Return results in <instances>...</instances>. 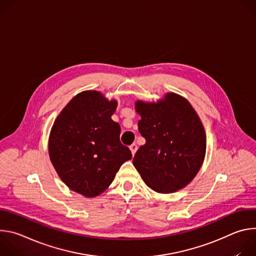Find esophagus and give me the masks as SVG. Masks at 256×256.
Here are the masks:
<instances>
[{
	"instance_id": "obj_1",
	"label": "esophagus",
	"mask_w": 256,
	"mask_h": 256,
	"mask_svg": "<svg viewBox=\"0 0 256 256\" xmlns=\"http://www.w3.org/2000/svg\"><path fill=\"white\" fill-rule=\"evenodd\" d=\"M130 152H132V156L136 154V150H138V146L136 144H132L130 146Z\"/></svg>"
}]
</instances>
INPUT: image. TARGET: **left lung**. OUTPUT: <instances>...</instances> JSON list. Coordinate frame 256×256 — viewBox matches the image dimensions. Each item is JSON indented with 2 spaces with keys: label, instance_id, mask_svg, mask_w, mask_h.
Listing matches in <instances>:
<instances>
[{
  "label": "left lung",
  "instance_id": "1",
  "mask_svg": "<svg viewBox=\"0 0 256 256\" xmlns=\"http://www.w3.org/2000/svg\"><path fill=\"white\" fill-rule=\"evenodd\" d=\"M134 107L146 142L132 163L144 184L159 194L186 188L206 156V132L196 112L188 99L173 92L157 102L136 100Z\"/></svg>",
  "mask_w": 256,
  "mask_h": 256
}]
</instances>
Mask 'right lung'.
Segmentation results:
<instances>
[{
  "label": "right lung",
  "instance_id": "right-lung-1",
  "mask_svg": "<svg viewBox=\"0 0 256 256\" xmlns=\"http://www.w3.org/2000/svg\"><path fill=\"white\" fill-rule=\"evenodd\" d=\"M118 101L95 90L83 91L60 112L48 138L50 159L64 184L86 198L112 184L132 153L120 140V126L112 120Z\"/></svg>",
  "mask_w": 256,
  "mask_h": 256
}]
</instances>
